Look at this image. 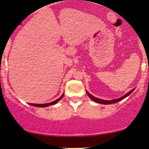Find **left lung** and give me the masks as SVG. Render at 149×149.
I'll return each instance as SVG.
<instances>
[{"instance_id": "left-lung-1", "label": "left lung", "mask_w": 149, "mask_h": 149, "mask_svg": "<svg viewBox=\"0 0 149 149\" xmlns=\"http://www.w3.org/2000/svg\"><path fill=\"white\" fill-rule=\"evenodd\" d=\"M135 88H134L132 90H131L130 91H129L128 93L125 94V95H123V96H121V97L119 98H116V99H113V100H103V99H100V98H96L95 96H94L91 95V94H90L87 91H86V94L87 95L89 96V98H91V100H93V101H95L96 102H97V103H100V104H113V103H116V102H118L119 101H121V100H122L123 99H124L125 98H126L127 96H128L130 94L132 93V92L134 91Z\"/></svg>"}]
</instances>
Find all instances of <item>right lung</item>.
<instances>
[{"instance_id":"obj_1","label":"right lung","mask_w":149,"mask_h":149,"mask_svg":"<svg viewBox=\"0 0 149 149\" xmlns=\"http://www.w3.org/2000/svg\"><path fill=\"white\" fill-rule=\"evenodd\" d=\"M63 96H64V94H63V95L61 96L60 97L58 98V99L54 100V101H53V102H49V103H45V104H32V103H30L29 104H30V105H32V106L38 107H49L50 105H53V104H55L56 102H58L63 97Z\"/></svg>"}]
</instances>
